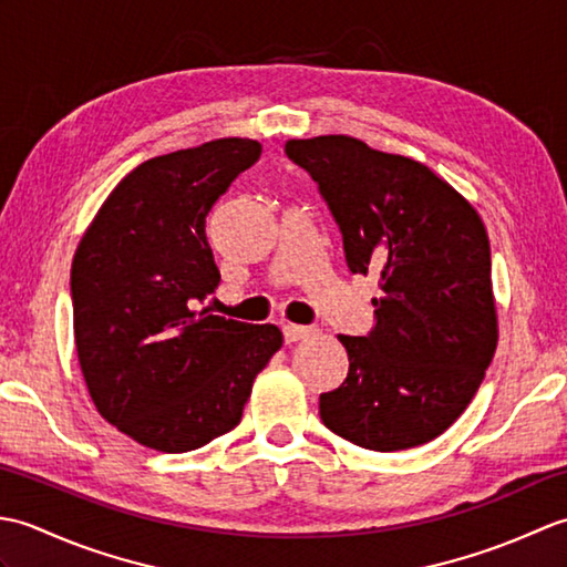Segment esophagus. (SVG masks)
<instances>
[{
	"instance_id": "obj_1",
	"label": "esophagus",
	"mask_w": 567,
	"mask_h": 567,
	"mask_svg": "<svg viewBox=\"0 0 567 567\" xmlns=\"http://www.w3.org/2000/svg\"><path fill=\"white\" fill-rule=\"evenodd\" d=\"M311 333L309 327H297V323H285L282 327V336H285V343H297L307 339V336Z\"/></svg>"
}]
</instances>
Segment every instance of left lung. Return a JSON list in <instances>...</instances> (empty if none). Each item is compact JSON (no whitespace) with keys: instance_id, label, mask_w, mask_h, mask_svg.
<instances>
[{"instance_id":"8db88e82","label":"left lung","mask_w":567,"mask_h":567,"mask_svg":"<svg viewBox=\"0 0 567 567\" xmlns=\"http://www.w3.org/2000/svg\"><path fill=\"white\" fill-rule=\"evenodd\" d=\"M315 179L353 275H375V323L339 336L348 375L319 396L323 426L368 451L441 436L497 348L489 238L477 212L426 165L351 136L287 141Z\"/></svg>"}]
</instances>
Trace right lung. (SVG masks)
Here are the masks:
<instances>
[{"mask_svg": "<svg viewBox=\"0 0 567 567\" xmlns=\"http://www.w3.org/2000/svg\"><path fill=\"white\" fill-rule=\"evenodd\" d=\"M260 151L258 141L219 138L141 163L72 260V323L92 402L146 449L185 453L231 431L282 346L272 323L195 309L221 280L207 214Z\"/></svg>", "mask_w": 567, "mask_h": 567, "instance_id": "right-lung-1", "label": "right lung"}]
</instances>
